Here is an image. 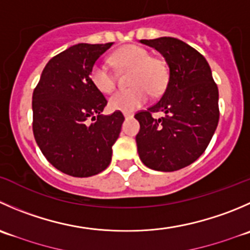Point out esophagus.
<instances>
[{
    "label": "esophagus",
    "instance_id": "1",
    "mask_svg": "<svg viewBox=\"0 0 250 250\" xmlns=\"http://www.w3.org/2000/svg\"><path fill=\"white\" fill-rule=\"evenodd\" d=\"M123 115H125V120H128V118H132L133 117V113L132 112H125V113H123Z\"/></svg>",
    "mask_w": 250,
    "mask_h": 250
}]
</instances>
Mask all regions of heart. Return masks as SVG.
<instances>
[{"label": "heart", "mask_w": 250, "mask_h": 250, "mask_svg": "<svg viewBox=\"0 0 250 250\" xmlns=\"http://www.w3.org/2000/svg\"><path fill=\"white\" fill-rule=\"evenodd\" d=\"M112 62L120 69H132L130 85L133 88L118 90L108 100L110 108L132 112L149 99L150 93L157 95L165 90L168 82V69L164 61L151 57L145 47L127 45L112 55ZM90 81L99 91L110 94L116 88V76L105 61H98L91 67Z\"/></svg>", "instance_id": "heart-1"}]
</instances>
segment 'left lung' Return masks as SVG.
Listing matches in <instances>:
<instances>
[{
	"label": "left lung",
	"instance_id": "8db88e82",
	"mask_svg": "<svg viewBox=\"0 0 250 250\" xmlns=\"http://www.w3.org/2000/svg\"><path fill=\"white\" fill-rule=\"evenodd\" d=\"M140 42L164 56L169 76L161 99L135 113L138 154L149 168L177 171L193 164L209 145L219 123V89L208 61L188 43L168 36ZM159 110L165 116L156 120L152 113Z\"/></svg>",
	"mask_w": 250,
	"mask_h": 250
}]
</instances>
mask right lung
Wrapping results in <instances>:
<instances>
[{
    "mask_svg": "<svg viewBox=\"0 0 250 250\" xmlns=\"http://www.w3.org/2000/svg\"><path fill=\"white\" fill-rule=\"evenodd\" d=\"M112 46L78 43L48 61L33 93V132L52 166L73 177H90L110 165L125 121L121 111L104 116L107 100L90 71ZM92 123H88V120Z\"/></svg>",
    "mask_w": 250,
    "mask_h": 250,
    "instance_id": "obj_1",
    "label": "right lung"
}]
</instances>
